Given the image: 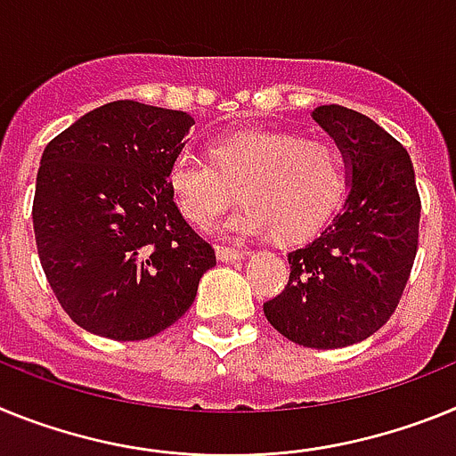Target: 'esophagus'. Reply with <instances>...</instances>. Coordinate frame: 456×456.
Segmentation results:
<instances>
[{"instance_id":"1","label":"esophagus","mask_w":456,"mask_h":456,"mask_svg":"<svg viewBox=\"0 0 456 456\" xmlns=\"http://www.w3.org/2000/svg\"><path fill=\"white\" fill-rule=\"evenodd\" d=\"M216 256L220 261H236L243 256V250H236V248H229V245H217Z\"/></svg>"}]
</instances>
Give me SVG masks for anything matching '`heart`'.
<instances>
[{
  "instance_id": "1",
  "label": "heart",
  "mask_w": 456,
  "mask_h": 456,
  "mask_svg": "<svg viewBox=\"0 0 456 456\" xmlns=\"http://www.w3.org/2000/svg\"><path fill=\"white\" fill-rule=\"evenodd\" d=\"M213 162L183 149L172 158L167 185L174 204L197 227H211L236 200L245 206L224 229L296 243L330 220L346 190V162L332 142L275 130H240L213 140Z\"/></svg>"
}]
</instances>
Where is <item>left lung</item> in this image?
<instances>
[{
  "mask_svg": "<svg viewBox=\"0 0 456 456\" xmlns=\"http://www.w3.org/2000/svg\"><path fill=\"white\" fill-rule=\"evenodd\" d=\"M312 117L342 151L348 195L312 243L289 252V282L264 314L300 346L339 348L393 316L418 252L419 195L406 149L370 117L342 105Z\"/></svg>",
  "mask_w": 456,
  "mask_h": 456,
  "instance_id": "1",
  "label": "left lung"
}]
</instances>
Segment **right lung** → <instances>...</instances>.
Here are the masks:
<instances>
[{"label": "right lung", "instance_id": "right-lung-1", "mask_svg": "<svg viewBox=\"0 0 456 456\" xmlns=\"http://www.w3.org/2000/svg\"><path fill=\"white\" fill-rule=\"evenodd\" d=\"M195 118L137 101L91 110L45 146L34 233L47 282L85 330L118 342L179 322L216 252L167 185Z\"/></svg>", "mask_w": 456, "mask_h": 456}]
</instances>
